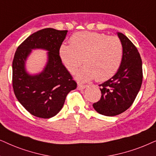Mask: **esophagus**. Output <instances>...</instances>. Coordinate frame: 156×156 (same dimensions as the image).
I'll use <instances>...</instances> for the list:
<instances>
[{
    "mask_svg": "<svg viewBox=\"0 0 156 156\" xmlns=\"http://www.w3.org/2000/svg\"><path fill=\"white\" fill-rule=\"evenodd\" d=\"M87 87V86L86 85H82V84H78V90H83V89L86 88Z\"/></svg>",
    "mask_w": 156,
    "mask_h": 156,
    "instance_id": "34e87169",
    "label": "esophagus"
}]
</instances>
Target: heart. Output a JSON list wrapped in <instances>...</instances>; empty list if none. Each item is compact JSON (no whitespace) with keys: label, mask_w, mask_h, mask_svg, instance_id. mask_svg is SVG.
Wrapping results in <instances>:
<instances>
[{"label":"heart","mask_w":156,"mask_h":156,"mask_svg":"<svg viewBox=\"0 0 156 156\" xmlns=\"http://www.w3.org/2000/svg\"><path fill=\"white\" fill-rule=\"evenodd\" d=\"M59 57L70 73H74L83 62L85 66L76 74L78 81L86 82L95 78L97 81H104L119 69L123 45L116 36L81 31L72 35L70 45L63 43L60 46Z\"/></svg>","instance_id":"heart-1"}]
</instances>
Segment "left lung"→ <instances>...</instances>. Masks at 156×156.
<instances>
[{"mask_svg":"<svg viewBox=\"0 0 156 156\" xmlns=\"http://www.w3.org/2000/svg\"><path fill=\"white\" fill-rule=\"evenodd\" d=\"M118 36L123 45V58L119 69L101 86V98L93 106L98 113L115 116L131 106L143 81L142 60L133 43L121 33Z\"/></svg>","mask_w":156,"mask_h":156,"instance_id":"obj_1","label":"left lung"}]
</instances>
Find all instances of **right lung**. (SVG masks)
Returning a JSON list of instances; mask_svg holds the SVG:
<instances>
[{
  "mask_svg": "<svg viewBox=\"0 0 156 156\" xmlns=\"http://www.w3.org/2000/svg\"><path fill=\"white\" fill-rule=\"evenodd\" d=\"M67 33L42 29L28 37L16 51L12 66L14 93L20 104L36 117L55 116L63 108L68 93L77 87L59 57V48ZM33 49L49 51L44 69L36 75H30L25 70L27 58Z\"/></svg>",
  "mask_w": 156,
  "mask_h": 156,
  "instance_id": "1",
  "label": "right lung"
}]
</instances>
